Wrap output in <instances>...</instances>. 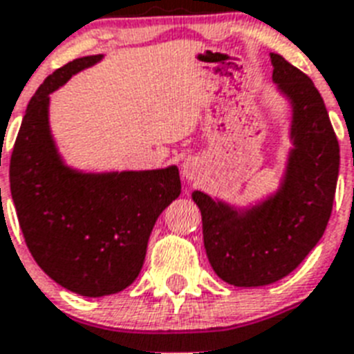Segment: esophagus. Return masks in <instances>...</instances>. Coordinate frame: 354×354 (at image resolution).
I'll return each instance as SVG.
<instances>
[{
  "instance_id": "esophagus-1",
  "label": "esophagus",
  "mask_w": 354,
  "mask_h": 354,
  "mask_svg": "<svg viewBox=\"0 0 354 354\" xmlns=\"http://www.w3.org/2000/svg\"><path fill=\"white\" fill-rule=\"evenodd\" d=\"M203 172V162L200 158H187L182 163V174L187 180H198Z\"/></svg>"
}]
</instances>
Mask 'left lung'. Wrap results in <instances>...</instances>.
<instances>
[{
  "label": "left lung",
  "mask_w": 354,
  "mask_h": 354,
  "mask_svg": "<svg viewBox=\"0 0 354 354\" xmlns=\"http://www.w3.org/2000/svg\"><path fill=\"white\" fill-rule=\"evenodd\" d=\"M271 63L272 82L292 112L280 187L249 207L192 192L209 263L236 287L269 286L300 266L326 231L340 169L338 140L315 83L280 54L271 53Z\"/></svg>",
  "instance_id": "obj_1"
}]
</instances>
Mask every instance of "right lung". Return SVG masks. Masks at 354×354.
Masks as SVG:
<instances>
[{
  "instance_id": "right-lung-1",
  "label": "right lung",
  "mask_w": 354,
  "mask_h": 354,
  "mask_svg": "<svg viewBox=\"0 0 354 354\" xmlns=\"http://www.w3.org/2000/svg\"><path fill=\"white\" fill-rule=\"evenodd\" d=\"M102 57H77L39 85L10 156V192L28 251L56 283L93 298L136 280L152 227L182 192L176 165L83 172L63 162L48 123L50 94Z\"/></svg>"
}]
</instances>
